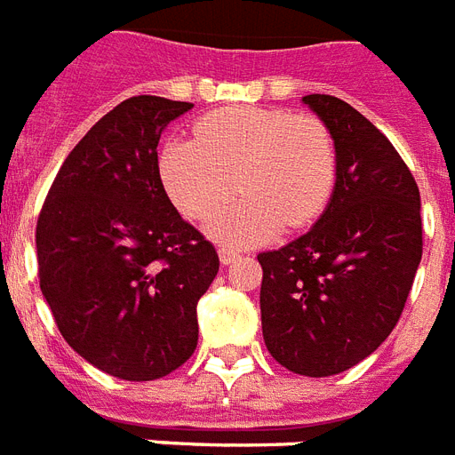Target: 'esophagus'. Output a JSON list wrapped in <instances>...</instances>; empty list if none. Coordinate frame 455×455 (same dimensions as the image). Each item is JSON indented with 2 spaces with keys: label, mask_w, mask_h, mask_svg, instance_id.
Segmentation results:
<instances>
[{
  "label": "esophagus",
  "mask_w": 455,
  "mask_h": 455,
  "mask_svg": "<svg viewBox=\"0 0 455 455\" xmlns=\"http://www.w3.org/2000/svg\"><path fill=\"white\" fill-rule=\"evenodd\" d=\"M218 256H220V263L230 265L232 260L239 256V251L232 249V246H220V249H218Z\"/></svg>",
  "instance_id": "1"
}]
</instances>
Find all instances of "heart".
Returning a JSON list of instances; mask_svg holds the SVG:
<instances>
[{"instance_id":"heart-1","label":"heart","mask_w":455,"mask_h":455,"mask_svg":"<svg viewBox=\"0 0 455 455\" xmlns=\"http://www.w3.org/2000/svg\"><path fill=\"white\" fill-rule=\"evenodd\" d=\"M197 140H171L159 173L185 216H216L239 190L246 197L209 225L228 244L263 242L310 225L336 183V148L322 119L265 108H228L199 119Z\"/></svg>"}]
</instances>
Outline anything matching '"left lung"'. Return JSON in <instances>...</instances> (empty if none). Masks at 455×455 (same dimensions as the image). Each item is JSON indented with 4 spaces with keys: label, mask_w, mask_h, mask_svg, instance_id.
Returning a JSON list of instances; mask_svg holds the SVG:
<instances>
[{
    "label": "left lung",
    "mask_w": 455,
    "mask_h": 455,
    "mask_svg": "<svg viewBox=\"0 0 455 455\" xmlns=\"http://www.w3.org/2000/svg\"><path fill=\"white\" fill-rule=\"evenodd\" d=\"M303 103L329 129L336 185L319 220L258 253L267 350L300 376H336L390 336L423 256L420 192L387 138L336 96Z\"/></svg>",
    "instance_id": "8db88e82"
}]
</instances>
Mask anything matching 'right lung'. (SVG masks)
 <instances>
[{"label": "right lung", "mask_w": 455, "mask_h": 455, "mask_svg": "<svg viewBox=\"0 0 455 455\" xmlns=\"http://www.w3.org/2000/svg\"><path fill=\"white\" fill-rule=\"evenodd\" d=\"M190 108L119 103L68 155L39 213V289L58 331L122 380H155L192 357L197 303L220 265L159 178V136Z\"/></svg>", "instance_id": "1"}]
</instances>
